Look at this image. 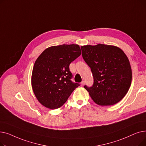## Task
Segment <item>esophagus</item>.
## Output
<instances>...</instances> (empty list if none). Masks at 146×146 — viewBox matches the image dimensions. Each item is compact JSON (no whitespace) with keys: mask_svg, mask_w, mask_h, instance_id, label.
<instances>
[{"mask_svg":"<svg viewBox=\"0 0 146 146\" xmlns=\"http://www.w3.org/2000/svg\"><path fill=\"white\" fill-rule=\"evenodd\" d=\"M80 85H81V86H83L84 85H85V81H82V82H81V84H80Z\"/></svg>","mask_w":146,"mask_h":146,"instance_id":"obj_1","label":"esophagus"}]
</instances>
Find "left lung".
I'll use <instances>...</instances> for the list:
<instances>
[{
	"mask_svg": "<svg viewBox=\"0 0 146 146\" xmlns=\"http://www.w3.org/2000/svg\"><path fill=\"white\" fill-rule=\"evenodd\" d=\"M82 57L90 67L93 85L84 86L93 101L101 106L119 102L131 86L132 71L128 57L121 49L99 44L81 47Z\"/></svg>",
	"mask_w": 146,
	"mask_h": 146,
	"instance_id": "1",
	"label": "left lung"
}]
</instances>
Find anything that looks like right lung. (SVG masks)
I'll return each instance as SVG.
<instances>
[{"instance_id": "add662e5", "label": "right lung", "mask_w": 146, "mask_h": 146, "mask_svg": "<svg viewBox=\"0 0 146 146\" xmlns=\"http://www.w3.org/2000/svg\"><path fill=\"white\" fill-rule=\"evenodd\" d=\"M81 54L77 44H63L45 49L35 61L32 73L34 93L42 105L54 110L67 101L80 84L72 81L69 66Z\"/></svg>"}]
</instances>
